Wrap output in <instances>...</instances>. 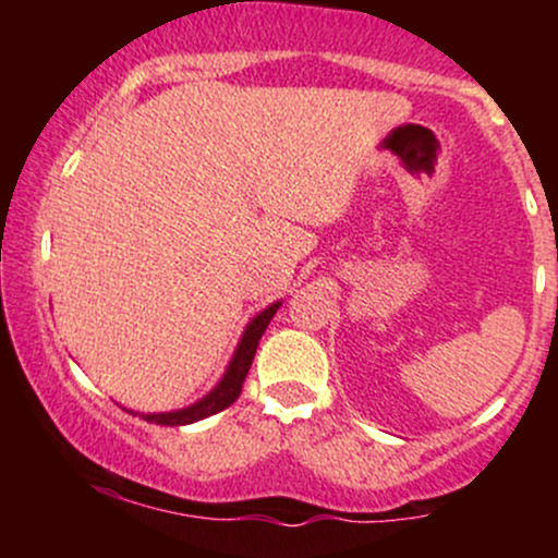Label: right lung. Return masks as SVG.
<instances>
[{"instance_id": "1", "label": "right lung", "mask_w": 558, "mask_h": 558, "mask_svg": "<svg viewBox=\"0 0 558 558\" xmlns=\"http://www.w3.org/2000/svg\"><path fill=\"white\" fill-rule=\"evenodd\" d=\"M280 304H272L267 306L262 315H257L252 319V325H248L246 332H243L239 349H235V356L233 362H230L226 377L220 380V386H217L213 393L207 396V399H202L194 407L189 409H181V412H168V414H144L146 422H155V425H191V422H198L204 417H213V414L222 412V409H228L230 403L241 396V386L243 380H246L248 375V367H252V360L254 354H257V345H259V338L262 332L267 330V325H270V319L275 312H278Z\"/></svg>"}]
</instances>
